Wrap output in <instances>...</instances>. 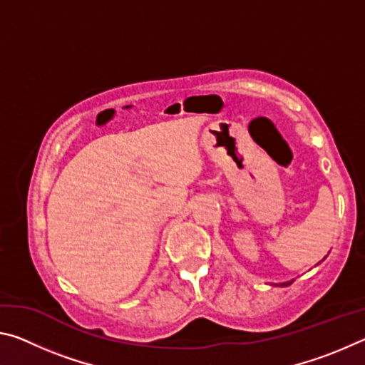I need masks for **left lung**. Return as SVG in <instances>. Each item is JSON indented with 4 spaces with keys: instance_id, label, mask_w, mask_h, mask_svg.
<instances>
[{
    "instance_id": "1",
    "label": "left lung",
    "mask_w": 365,
    "mask_h": 365,
    "mask_svg": "<svg viewBox=\"0 0 365 365\" xmlns=\"http://www.w3.org/2000/svg\"><path fill=\"white\" fill-rule=\"evenodd\" d=\"M325 259V257H324ZM293 282V280H292ZM292 282H285V283H282V287H287V285H289V283H292Z\"/></svg>"
}]
</instances>
